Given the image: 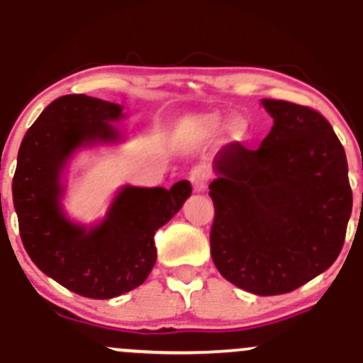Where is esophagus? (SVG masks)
Wrapping results in <instances>:
<instances>
[{
    "mask_svg": "<svg viewBox=\"0 0 363 363\" xmlns=\"http://www.w3.org/2000/svg\"><path fill=\"white\" fill-rule=\"evenodd\" d=\"M209 177V170H207V167H203V164H196V167H193L191 172H189V182H191L193 188H195L196 191H203V189H206Z\"/></svg>",
    "mask_w": 363,
    "mask_h": 363,
    "instance_id": "1",
    "label": "esophagus"
}]
</instances>
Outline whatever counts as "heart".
<instances>
[{
  "label": "heart",
  "instance_id": "heart-1",
  "mask_svg": "<svg viewBox=\"0 0 363 363\" xmlns=\"http://www.w3.org/2000/svg\"><path fill=\"white\" fill-rule=\"evenodd\" d=\"M211 124L218 125V124H220V121H218V118H213V121H211ZM235 131H239V128H235Z\"/></svg>",
  "mask_w": 363,
  "mask_h": 363
}]
</instances>
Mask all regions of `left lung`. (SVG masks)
Returning a JSON list of instances; mask_svg holds the SVG:
<instances>
[{"label": "left lung", "instance_id": "1", "mask_svg": "<svg viewBox=\"0 0 363 363\" xmlns=\"http://www.w3.org/2000/svg\"><path fill=\"white\" fill-rule=\"evenodd\" d=\"M273 128L259 149L214 157L211 257L223 279L259 296L298 289L342 250L353 193L342 143L319 111L262 99Z\"/></svg>", "mask_w": 363, "mask_h": 363}]
</instances>
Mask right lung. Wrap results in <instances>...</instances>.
<instances>
[{
    "label": "right lung",
    "mask_w": 363,
    "mask_h": 363,
    "mask_svg": "<svg viewBox=\"0 0 363 363\" xmlns=\"http://www.w3.org/2000/svg\"><path fill=\"white\" fill-rule=\"evenodd\" d=\"M115 103L70 94L58 97L28 129L12 181L13 207L24 250L35 266L72 293L108 300L142 286L156 264L154 234L191 195L179 181L170 189L125 186L97 227L63 214L60 175L74 150L118 142L110 122L122 118Z\"/></svg>",
    "instance_id": "obj_1"
}]
</instances>
